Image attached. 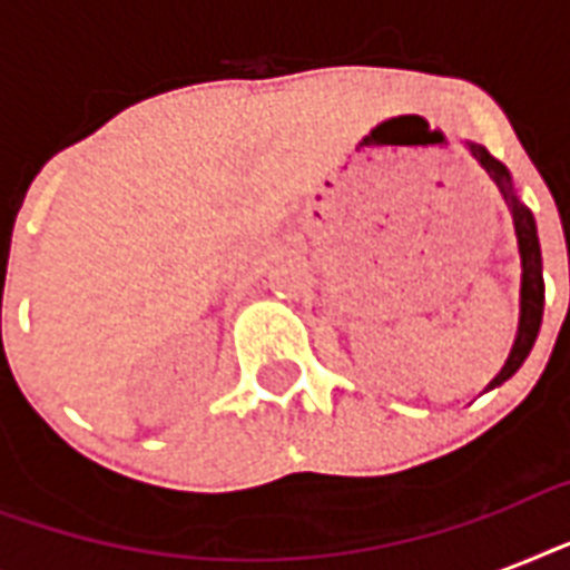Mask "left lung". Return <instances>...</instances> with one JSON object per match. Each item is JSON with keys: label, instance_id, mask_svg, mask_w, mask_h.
Listing matches in <instances>:
<instances>
[{"label": "left lung", "instance_id": "1", "mask_svg": "<svg viewBox=\"0 0 570 570\" xmlns=\"http://www.w3.org/2000/svg\"><path fill=\"white\" fill-rule=\"evenodd\" d=\"M468 150L473 154L485 174L494 180V186L503 195L509 213L514 222V236H518V250H521V320H518V334H514V346L505 357L503 370L494 375V381L488 384V390L500 387L503 381L512 379L523 366V361L530 357L535 337L541 328V313H544V275H541V245H539V230H535V218H532L530 206H523L512 186V174L500 159L488 154L482 145L468 141Z\"/></svg>", "mask_w": 570, "mask_h": 570}]
</instances>
